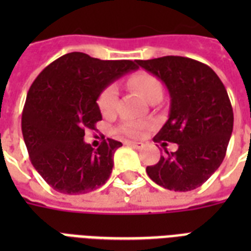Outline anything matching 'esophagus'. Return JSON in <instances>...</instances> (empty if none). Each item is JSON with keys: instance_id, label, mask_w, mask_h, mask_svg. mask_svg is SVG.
<instances>
[{"instance_id": "esophagus-1", "label": "esophagus", "mask_w": 251, "mask_h": 251, "mask_svg": "<svg viewBox=\"0 0 251 251\" xmlns=\"http://www.w3.org/2000/svg\"><path fill=\"white\" fill-rule=\"evenodd\" d=\"M126 144H129V146L135 147V148H140V147H143V143H142V142H132V140H129V142H126Z\"/></svg>"}]
</instances>
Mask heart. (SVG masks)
<instances>
[{"instance_id":"obj_1","label":"heart","mask_w":251,"mask_h":251,"mask_svg":"<svg viewBox=\"0 0 251 251\" xmlns=\"http://www.w3.org/2000/svg\"><path fill=\"white\" fill-rule=\"evenodd\" d=\"M129 86L136 90L146 100L151 101L153 98L162 95V82L157 76L146 71L132 73L127 78ZM119 100V91L115 85L105 86L98 98V107L103 115H112L116 109ZM148 127L146 122L126 121L119 127V131L129 136H140Z\"/></svg>"}]
</instances>
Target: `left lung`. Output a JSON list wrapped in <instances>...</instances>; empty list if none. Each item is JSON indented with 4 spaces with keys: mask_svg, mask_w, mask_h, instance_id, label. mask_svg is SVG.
Here are the masks:
<instances>
[{
    "mask_svg": "<svg viewBox=\"0 0 251 251\" xmlns=\"http://www.w3.org/2000/svg\"><path fill=\"white\" fill-rule=\"evenodd\" d=\"M136 63L157 76L172 98L169 120L153 140L178 144L176 152L165 150L157 164L147 166V174L175 192L199 188L225 160L233 130L225 85L210 67L195 59L169 55Z\"/></svg>",
    "mask_w": 251,
    "mask_h": 251,
    "instance_id": "1",
    "label": "left lung"
}]
</instances>
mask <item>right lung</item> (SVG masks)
<instances>
[{"instance_id":"add662e5","label":"right lung","mask_w":251,"mask_h":251,"mask_svg":"<svg viewBox=\"0 0 251 251\" xmlns=\"http://www.w3.org/2000/svg\"><path fill=\"white\" fill-rule=\"evenodd\" d=\"M138 68L132 60L69 52L49 64L30 85L22 132L30 162L55 191L82 195L107 182L113 153L122 143L107 138L95 150L83 136L101 120L97 103L101 90Z\"/></svg>"}]
</instances>
